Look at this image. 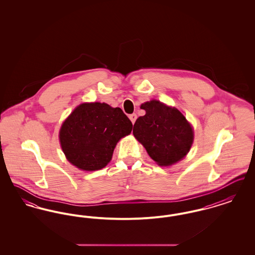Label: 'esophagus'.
<instances>
[{
	"label": "esophagus",
	"mask_w": 255,
	"mask_h": 255,
	"mask_svg": "<svg viewBox=\"0 0 255 255\" xmlns=\"http://www.w3.org/2000/svg\"><path fill=\"white\" fill-rule=\"evenodd\" d=\"M129 119L131 120V122H132V123H134V122H135V120H136V115L135 114H132V115H130L129 116Z\"/></svg>",
	"instance_id": "obj_1"
}]
</instances>
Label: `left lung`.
Returning a JSON list of instances; mask_svg holds the SVG:
<instances>
[{"instance_id": "1", "label": "left lung", "mask_w": 255, "mask_h": 255, "mask_svg": "<svg viewBox=\"0 0 255 255\" xmlns=\"http://www.w3.org/2000/svg\"><path fill=\"white\" fill-rule=\"evenodd\" d=\"M140 108L146 114L134 122L133 133L148 155L161 166L184 158L193 143L194 133L182 113L158 100L145 102Z\"/></svg>"}]
</instances>
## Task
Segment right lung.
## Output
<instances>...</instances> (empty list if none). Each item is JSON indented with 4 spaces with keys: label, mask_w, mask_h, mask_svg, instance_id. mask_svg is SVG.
I'll return each mask as SVG.
<instances>
[{
    "label": "right lung",
    "mask_w": 255,
    "mask_h": 255,
    "mask_svg": "<svg viewBox=\"0 0 255 255\" xmlns=\"http://www.w3.org/2000/svg\"><path fill=\"white\" fill-rule=\"evenodd\" d=\"M133 124L121 108L106 103H83L73 110L59 133L68 160L79 169L105 167L118 141L131 133Z\"/></svg>",
    "instance_id": "right-lung-1"
}]
</instances>
